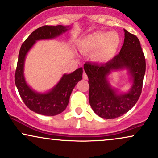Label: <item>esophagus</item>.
<instances>
[{"instance_id": "34e87169", "label": "esophagus", "mask_w": 158, "mask_h": 158, "mask_svg": "<svg viewBox=\"0 0 158 158\" xmlns=\"http://www.w3.org/2000/svg\"><path fill=\"white\" fill-rule=\"evenodd\" d=\"M82 78L84 79H88V76H87V74L85 71L83 72V73H82Z\"/></svg>"}]
</instances>
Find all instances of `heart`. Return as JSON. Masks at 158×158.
Returning a JSON list of instances; mask_svg holds the SVG:
<instances>
[{
    "instance_id": "1",
    "label": "heart",
    "mask_w": 158,
    "mask_h": 158,
    "mask_svg": "<svg viewBox=\"0 0 158 158\" xmlns=\"http://www.w3.org/2000/svg\"><path fill=\"white\" fill-rule=\"evenodd\" d=\"M120 44V39L114 32L98 31L85 36L80 40L79 47L81 51L93 52L92 59L96 62L104 64L116 56Z\"/></svg>"
}]
</instances>
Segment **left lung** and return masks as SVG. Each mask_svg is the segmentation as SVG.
Instances as JSON below:
<instances>
[{
	"mask_svg": "<svg viewBox=\"0 0 158 158\" xmlns=\"http://www.w3.org/2000/svg\"><path fill=\"white\" fill-rule=\"evenodd\" d=\"M125 39L120 52L103 64L86 62L84 70L89 84V102L98 116L104 119H115L127 113L137 103L143 88L146 72V59L139 39L124 30ZM127 68L133 80L130 91L117 94L106 81L112 70Z\"/></svg>",
	"mask_w": 158,
	"mask_h": 158,
	"instance_id": "1",
	"label": "left lung"
}]
</instances>
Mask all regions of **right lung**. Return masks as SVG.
<instances>
[{
	"instance_id": "right-lung-1",
	"label": "right lung",
	"mask_w": 158,
	"mask_h": 158,
	"mask_svg": "<svg viewBox=\"0 0 158 158\" xmlns=\"http://www.w3.org/2000/svg\"><path fill=\"white\" fill-rule=\"evenodd\" d=\"M68 28L61 25H45L39 27L29 35L20 49L15 73V85L26 106L37 114L45 116H55L64 111L68 106L72 90L78 81L82 79V68H79L72 73L64 74L57 85L50 92L41 94L33 91L27 85L23 77L25 56L35 41L55 38L64 32Z\"/></svg>"
}]
</instances>
